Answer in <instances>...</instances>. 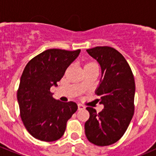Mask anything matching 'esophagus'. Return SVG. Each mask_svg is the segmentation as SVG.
<instances>
[{"instance_id": "34e87169", "label": "esophagus", "mask_w": 156, "mask_h": 156, "mask_svg": "<svg viewBox=\"0 0 156 156\" xmlns=\"http://www.w3.org/2000/svg\"><path fill=\"white\" fill-rule=\"evenodd\" d=\"M78 110H82V109H85V106H83L82 105H81V104H78Z\"/></svg>"}]
</instances>
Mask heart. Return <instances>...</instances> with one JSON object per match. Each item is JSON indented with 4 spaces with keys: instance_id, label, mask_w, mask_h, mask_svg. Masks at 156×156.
<instances>
[{
    "instance_id": "b5f03b06",
    "label": "heart",
    "mask_w": 156,
    "mask_h": 156,
    "mask_svg": "<svg viewBox=\"0 0 156 156\" xmlns=\"http://www.w3.org/2000/svg\"><path fill=\"white\" fill-rule=\"evenodd\" d=\"M87 65H96V66H97V65H96L95 63H93V62H91V63H88Z\"/></svg>"
}]
</instances>
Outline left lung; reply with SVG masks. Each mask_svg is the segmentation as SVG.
Listing matches in <instances>:
<instances>
[{"label":"left lung","instance_id":"1","mask_svg":"<svg viewBox=\"0 0 156 156\" xmlns=\"http://www.w3.org/2000/svg\"><path fill=\"white\" fill-rule=\"evenodd\" d=\"M86 51L101 67V78L95 93L104 108L98 113L93 108H86L90 117L85 123V135L98 146L112 145L124 135L134 115L133 74L126 58L113 48L95 47Z\"/></svg>","mask_w":156,"mask_h":156}]
</instances>
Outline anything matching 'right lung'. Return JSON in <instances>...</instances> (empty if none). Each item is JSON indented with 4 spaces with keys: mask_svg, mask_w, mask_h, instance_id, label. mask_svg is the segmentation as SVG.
<instances>
[{
    "mask_svg": "<svg viewBox=\"0 0 156 156\" xmlns=\"http://www.w3.org/2000/svg\"><path fill=\"white\" fill-rule=\"evenodd\" d=\"M81 50L48 49L27 64L20 80L17 101L21 120L35 139L54 142L65 133L68 119L77 111L74 101L62 102L52 97V86L62 79Z\"/></svg>",
    "mask_w": 156,
    "mask_h": 156,
    "instance_id": "1",
    "label": "right lung"
}]
</instances>
